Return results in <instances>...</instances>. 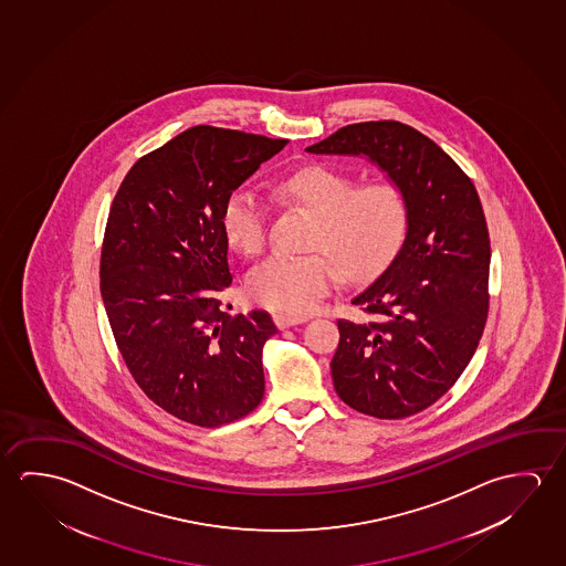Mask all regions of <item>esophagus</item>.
<instances>
[{"label":"esophagus","mask_w":566,"mask_h":566,"mask_svg":"<svg viewBox=\"0 0 566 566\" xmlns=\"http://www.w3.org/2000/svg\"><path fill=\"white\" fill-rule=\"evenodd\" d=\"M273 321L277 324V328H289V326H296V324L306 323V316H291V314H275Z\"/></svg>","instance_id":"34e87169"}]
</instances>
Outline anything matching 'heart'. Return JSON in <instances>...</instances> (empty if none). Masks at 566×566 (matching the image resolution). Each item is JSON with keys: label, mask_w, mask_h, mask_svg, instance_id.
<instances>
[{"label": "heart", "mask_w": 566, "mask_h": 566, "mask_svg": "<svg viewBox=\"0 0 566 566\" xmlns=\"http://www.w3.org/2000/svg\"><path fill=\"white\" fill-rule=\"evenodd\" d=\"M344 172L311 165L275 180V197L316 218L306 248L326 252L271 255L253 268L245 291L253 303L285 314H305L323 301L336 268L348 279L374 275L403 242L409 202L391 180L359 185ZM270 205L260 192L240 187L226 198L222 228L238 252L258 255L268 243Z\"/></svg>", "instance_id": "b5f03b06"}]
</instances>
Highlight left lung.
I'll return each mask as SVG.
<instances>
[{
  "label": "left lung",
  "mask_w": 566,
  "mask_h": 566,
  "mask_svg": "<svg viewBox=\"0 0 566 566\" xmlns=\"http://www.w3.org/2000/svg\"><path fill=\"white\" fill-rule=\"evenodd\" d=\"M377 165L409 202L403 245L352 298L371 321H338L336 394L359 413L405 419L457 384L484 333L490 233L474 182L439 145L401 122H361L306 147Z\"/></svg>",
  "instance_id": "obj_1"
}]
</instances>
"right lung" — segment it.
Here are the masks:
<instances>
[{"label":"right lung","mask_w":566,"mask_h":566,"mask_svg":"<svg viewBox=\"0 0 566 566\" xmlns=\"http://www.w3.org/2000/svg\"><path fill=\"white\" fill-rule=\"evenodd\" d=\"M287 139L195 126L147 153L109 208L99 293L117 350L153 403L220 427L261 403V352L277 333L265 311L230 314L226 198Z\"/></svg>","instance_id":"1"}]
</instances>
